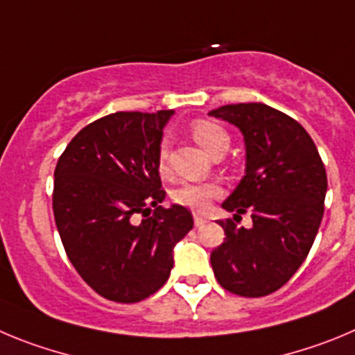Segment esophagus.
Listing matches in <instances>:
<instances>
[{"instance_id":"obj_1","label":"esophagus","mask_w":355,"mask_h":355,"mask_svg":"<svg viewBox=\"0 0 355 355\" xmlns=\"http://www.w3.org/2000/svg\"><path fill=\"white\" fill-rule=\"evenodd\" d=\"M193 217H194V225H196V226H203L207 223V219L203 216H201V214L194 212Z\"/></svg>"}]
</instances>
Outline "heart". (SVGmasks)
<instances>
[{
    "instance_id": "heart-1",
    "label": "heart",
    "mask_w": 355,
    "mask_h": 355,
    "mask_svg": "<svg viewBox=\"0 0 355 355\" xmlns=\"http://www.w3.org/2000/svg\"><path fill=\"white\" fill-rule=\"evenodd\" d=\"M191 134L194 141L201 148L214 155L216 152L226 150L230 145V136L221 125L209 122V120H196L191 125ZM157 168L164 173L168 168V146L162 143L157 150ZM221 194V187L214 182H184L171 193L178 205L189 207V209L201 210L210 203V200Z\"/></svg>"
}]
</instances>
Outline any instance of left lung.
<instances>
[{
  "label": "left lung",
  "instance_id": "8db88e82",
  "mask_svg": "<svg viewBox=\"0 0 355 355\" xmlns=\"http://www.w3.org/2000/svg\"><path fill=\"white\" fill-rule=\"evenodd\" d=\"M244 136L245 175L223 209L233 219L249 212L253 225L219 221L225 242L210 254L219 285L242 297L276 292L308 257L324 216L327 175L304 127L267 104H228L210 111Z\"/></svg>",
  "mask_w": 355,
  "mask_h": 355
}]
</instances>
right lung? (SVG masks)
<instances>
[{
	"label": "right lung",
	"mask_w": 355,
	"mask_h": 355,
	"mask_svg": "<svg viewBox=\"0 0 355 355\" xmlns=\"http://www.w3.org/2000/svg\"><path fill=\"white\" fill-rule=\"evenodd\" d=\"M173 113L98 118L76 134L54 170V221L67 257L110 301L130 304L157 292L173 269L175 244L194 225L185 207H161L157 150ZM139 213L146 219L136 223Z\"/></svg>",
	"instance_id": "add662e5"
}]
</instances>
